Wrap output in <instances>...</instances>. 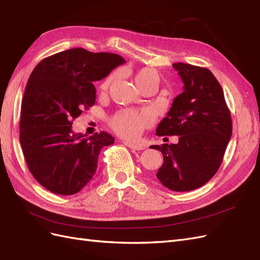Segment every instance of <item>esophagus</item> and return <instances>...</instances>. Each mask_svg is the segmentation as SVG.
<instances>
[{
  "instance_id": "34e87169",
  "label": "esophagus",
  "mask_w": 260,
  "mask_h": 260,
  "mask_svg": "<svg viewBox=\"0 0 260 260\" xmlns=\"http://www.w3.org/2000/svg\"><path fill=\"white\" fill-rule=\"evenodd\" d=\"M124 145H127L128 147H130L131 150H136V151H142L143 147L140 146L138 144H133V143H130V142H123Z\"/></svg>"
}]
</instances>
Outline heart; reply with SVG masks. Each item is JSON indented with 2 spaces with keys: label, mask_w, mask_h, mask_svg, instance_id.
I'll return each mask as SVG.
<instances>
[{
  "label": "heart",
  "mask_w": 260,
  "mask_h": 260,
  "mask_svg": "<svg viewBox=\"0 0 260 260\" xmlns=\"http://www.w3.org/2000/svg\"><path fill=\"white\" fill-rule=\"evenodd\" d=\"M116 74H110L105 79L101 85L103 92H106L114 82ZM157 81V74L151 69H141L136 75V83L138 87L150 80ZM151 123V116L146 111H137L132 109H123L110 119V124L113 129L119 136L128 139L135 140L141 136L143 130Z\"/></svg>",
  "instance_id": "heart-1"
}]
</instances>
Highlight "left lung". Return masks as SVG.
Returning a JSON list of instances; mask_svg holds the SVG:
<instances>
[{
    "label": "left lung",
    "mask_w": 260,
    "mask_h": 260,
    "mask_svg": "<svg viewBox=\"0 0 260 260\" xmlns=\"http://www.w3.org/2000/svg\"><path fill=\"white\" fill-rule=\"evenodd\" d=\"M184 92L174 98L157 136H178L177 144L152 145L163 154L156 177L173 191L203 186L219 170L232 136V119L223 89L212 72L187 63H174Z\"/></svg>",
    "instance_id": "left-lung-1"
}]
</instances>
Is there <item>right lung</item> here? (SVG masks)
Wrapping results in <instances>:
<instances>
[{"label":"right lung","mask_w":260,"mask_h":260,"mask_svg":"<svg viewBox=\"0 0 260 260\" xmlns=\"http://www.w3.org/2000/svg\"><path fill=\"white\" fill-rule=\"evenodd\" d=\"M125 61L115 53L74 48L41 60L25 88L19 140L28 170L49 191L79 192L93 178L104 146L115 143L107 132L74 133L72 123L93 106L101 81Z\"/></svg>","instance_id":"obj_1"}]
</instances>
